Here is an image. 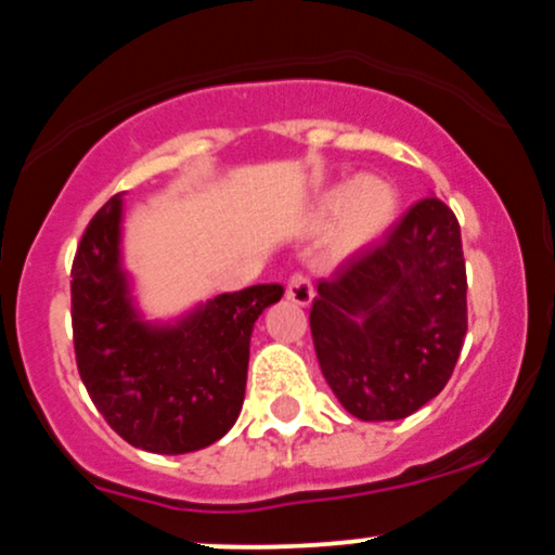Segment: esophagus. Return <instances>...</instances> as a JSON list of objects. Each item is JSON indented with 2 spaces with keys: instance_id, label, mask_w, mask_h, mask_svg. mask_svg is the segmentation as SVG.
<instances>
[{
  "instance_id": "1",
  "label": "esophagus",
  "mask_w": 555,
  "mask_h": 555,
  "mask_svg": "<svg viewBox=\"0 0 555 555\" xmlns=\"http://www.w3.org/2000/svg\"><path fill=\"white\" fill-rule=\"evenodd\" d=\"M285 296H288V301H294L296 307H307V304L314 299V288L307 275L294 272V275L288 278V285H285Z\"/></svg>"
}]
</instances>
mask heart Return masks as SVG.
Wrapping results in <instances>:
<instances>
[{
  "instance_id": "1",
  "label": "heart",
  "mask_w": 555,
  "mask_h": 555,
  "mask_svg": "<svg viewBox=\"0 0 555 555\" xmlns=\"http://www.w3.org/2000/svg\"><path fill=\"white\" fill-rule=\"evenodd\" d=\"M397 214L399 193L395 184L378 177H360L327 190L320 201L318 222H338V246L344 251H360L389 232Z\"/></svg>"
}]
</instances>
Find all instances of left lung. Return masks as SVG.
Here are the masks:
<instances>
[{
    "label": "left lung",
    "mask_w": 555,
    "mask_h": 555,
    "mask_svg": "<svg viewBox=\"0 0 555 555\" xmlns=\"http://www.w3.org/2000/svg\"><path fill=\"white\" fill-rule=\"evenodd\" d=\"M466 291L461 224L434 195L320 280L309 325L338 402L399 421L437 397L466 338Z\"/></svg>",
    "instance_id": "obj_1"
}]
</instances>
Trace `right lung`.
<instances>
[{
  "label": "right lung",
  "mask_w": 555,
  "mask_h": 555,
  "mask_svg": "<svg viewBox=\"0 0 555 555\" xmlns=\"http://www.w3.org/2000/svg\"><path fill=\"white\" fill-rule=\"evenodd\" d=\"M283 285L261 283L198 304L177 323L137 312L121 264V195L87 224L70 270L79 375L121 439L158 455L204 450L230 431L246 397L254 323Z\"/></svg>",
  "instance_id": "1"
}]
</instances>
